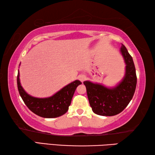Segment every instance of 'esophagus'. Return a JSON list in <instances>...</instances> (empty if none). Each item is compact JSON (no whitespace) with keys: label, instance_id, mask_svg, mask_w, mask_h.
Masks as SVG:
<instances>
[{"label":"esophagus","instance_id":"1","mask_svg":"<svg viewBox=\"0 0 155 155\" xmlns=\"http://www.w3.org/2000/svg\"><path fill=\"white\" fill-rule=\"evenodd\" d=\"M85 79V76L84 75H81L79 76V80L81 81V82H83L84 81Z\"/></svg>","mask_w":155,"mask_h":155}]
</instances>
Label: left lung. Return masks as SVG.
Returning <instances> with one entry per match:
<instances>
[{
  "label": "left lung",
  "instance_id": "1",
  "mask_svg": "<svg viewBox=\"0 0 155 155\" xmlns=\"http://www.w3.org/2000/svg\"><path fill=\"white\" fill-rule=\"evenodd\" d=\"M120 52L126 65L125 74L116 85L109 87L90 81L83 82L92 111L99 115L113 116L120 114L127 107L134 95L137 85L134 62L123 44Z\"/></svg>",
  "mask_w": 155,
  "mask_h": 155
}]
</instances>
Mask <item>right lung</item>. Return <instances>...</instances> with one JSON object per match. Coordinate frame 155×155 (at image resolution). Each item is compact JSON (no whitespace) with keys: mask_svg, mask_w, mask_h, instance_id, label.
I'll return each instance as SVG.
<instances>
[{"mask_svg":"<svg viewBox=\"0 0 155 155\" xmlns=\"http://www.w3.org/2000/svg\"><path fill=\"white\" fill-rule=\"evenodd\" d=\"M17 84L21 98L31 111L45 118H54L63 115L68 111L76 89L81 82L78 80L73 81L47 98H36L26 92L21 85L19 70Z\"/></svg>","mask_w":155,"mask_h":155,"instance_id":"obj_1","label":"right lung"}]
</instances>
